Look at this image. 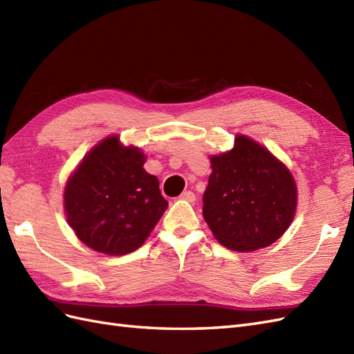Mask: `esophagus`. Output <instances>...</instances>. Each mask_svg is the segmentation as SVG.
<instances>
[{
    "mask_svg": "<svg viewBox=\"0 0 354 354\" xmlns=\"http://www.w3.org/2000/svg\"><path fill=\"white\" fill-rule=\"evenodd\" d=\"M180 198H183V201H187V202H194L196 201V194L193 193V192H189V189H187V192H184L183 194H180Z\"/></svg>",
    "mask_w": 354,
    "mask_h": 354,
    "instance_id": "1",
    "label": "esophagus"
}]
</instances>
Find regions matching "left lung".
<instances>
[{
    "mask_svg": "<svg viewBox=\"0 0 354 354\" xmlns=\"http://www.w3.org/2000/svg\"><path fill=\"white\" fill-rule=\"evenodd\" d=\"M212 174L203 194V218L215 239L233 251L265 248L292 224L297 188L290 170L247 136L211 157Z\"/></svg>",
    "mask_w": 354,
    "mask_h": 354,
    "instance_id": "1",
    "label": "left lung"
}]
</instances>
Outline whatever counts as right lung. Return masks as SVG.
I'll use <instances>...</instances> for the list:
<instances>
[{
  "label": "right lung",
  "mask_w": 354,
  "mask_h": 354,
  "mask_svg": "<svg viewBox=\"0 0 354 354\" xmlns=\"http://www.w3.org/2000/svg\"><path fill=\"white\" fill-rule=\"evenodd\" d=\"M147 157L111 136L91 149L67 180L68 225L85 245L109 256L138 250L167 209Z\"/></svg>",
  "instance_id": "1"
}]
</instances>
